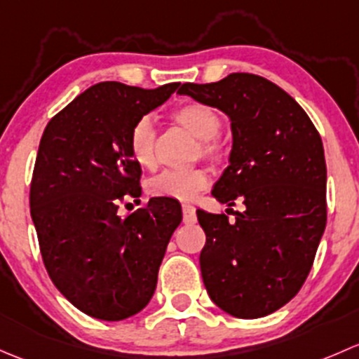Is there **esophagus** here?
Instances as JSON below:
<instances>
[{"mask_svg": "<svg viewBox=\"0 0 359 359\" xmlns=\"http://www.w3.org/2000/svg\"><path fill=\"white\" fill-rule=\"evenodd\" d=\"M183 221L187 224H194L197 221V214H195V207L191 204H183Z\"/></svg>", "mask_w": 359, "mask_h": 359, "instance_id": "1", "label": "esophagus"}]
</instances>
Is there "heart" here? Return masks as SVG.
Instances as JSON below:
<instances>
[{
  "label": "heart",
  "mask_w": 359,
  "mask_h": 359,
  "mask_svg": "<svg viewBox=\"0 0 359 359\" xmlns=\"http://www.w3.org/2000/svg\"><path fill=\"white\" fill-rule=\"evenodd\" d=\"M169 121L180 126L195 138L191 157L221 164L226 158V147L217 138L221 129V116L214 107L202 102H184L169 112ZM128 150L133 161L145 169L157 164L155 157V129L149 117H142L128 133ZM209 184V175L202 168L165 169L147 183V191L152 197L191 201Z\"/></svg>",
  "instance_id": "heart-1"
}]
</instances>
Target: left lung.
Returning <instances> with one entry per match:
<instances>
[{"label":"left lung","instance_id":"8db88e82","mask_svg":"<svg viewBox=\"0 0 359 359\" xmlns=\"http://www.w3.org/2000/svg\"><path fill=\"white\" fill-rule=\"evenodd\" d=\"M178 93L223 110L233 133L230 165L212 195L228 207L240 201L243 210L235 221L197 210L205 289L231 316L271 315L301 290L327 224L320 133L289 93L256 74L184 83Z\"/></svg>","mask_w":359,"mask_h":359}]
</instances>
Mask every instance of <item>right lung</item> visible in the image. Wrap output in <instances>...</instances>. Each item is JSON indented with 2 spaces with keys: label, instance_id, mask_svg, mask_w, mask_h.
<instances>
[{
  "label": "right lung",
  "instance_id": "obj_1",
  "mask_svg": "<svg viewBox=\"0 0 359 359\" xmlns=\"http://www.w3.org/2000/svg\"><path fill=\"white\" fill-rule=\"evenodd\" d=\"M178 86L98 83L51 117L39 142L29 201L44 268L69 302L98 320H126L149 304L181 223L180 202L165 197L119 214L124 198L142 195L129 129Z\"/></svg>",
  "mask_w": 359,
  "mask_h": 359
}]
</instances>
